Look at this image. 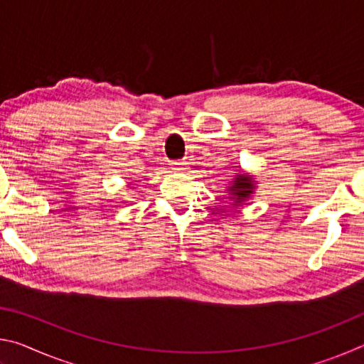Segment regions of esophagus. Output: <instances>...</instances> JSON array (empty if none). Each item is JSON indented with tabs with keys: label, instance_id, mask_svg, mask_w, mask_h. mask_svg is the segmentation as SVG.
Listing matches in <instances>:
<instances>
[{
	"label": "esophagus",
	"instance_id": "obj_1",
	"mask_svg": "<svg viewBox=\"0 0 364 364\" xmlns=\"http://www.w3.org/2000/svg\"><path fill=\"white\" fill-rule=\"evenodd\" d=\"M188 167V164L184 162V160H175V162H171V170L173 171H184Z\"/></svg>",
	"mask_w": 364,
	"mask_h": 364
}]
</instances>
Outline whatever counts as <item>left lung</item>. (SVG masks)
<instances>
[{
  "label": "left lung",
  "mask_w": 364,
  "mask_h": 364,
  "mask_svg": "<svg viewBox=\"0 0 364 364\" xmlns=\"http://www.w3.org/2000/svg\"><path fill=\"white\" fill-rule=\"evenodd\" d=\"M255 191V181L252 175L247 173H239L234 178V181L230 188H228V193H230V197L234 204L232 205H242L249 197L254 194Z\"/></svg>",
  "instance_id": "obj_1"
}]
</instances>
